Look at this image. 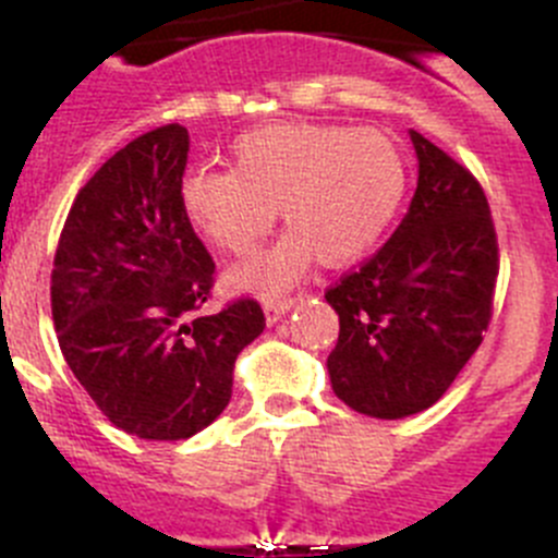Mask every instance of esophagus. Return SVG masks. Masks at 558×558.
<instances>
[{"mask_svg": "<svg viewBox=\"0 0 558 558\" xmlns=\"http://www.w3.org/2000/svg\"><path fill=\"white\" fill-rule=\"evenodd\" d=\"M294 305V300H289V296H272V300L264 302V313H267V324H275V320H280L286 315V311Z\"/></svg>", "mask_w": 558, "mask_h": 558, "instance_id": "34e87169", "label": "esophagus"}]
</instances>
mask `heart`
I'll list each match as a JSON object with an SVG mask.
<instances>
[{
  "label": "heart",
  "mask_w": 558,
  "mask_h": 558,
  "mask_svg": "<svg viewBox=\"0 0 558 558\" xmlns=\"http://www.w3.org/2000/svg\"><path fill=\"white\" fill-rule=\"evenodd\" d=\"M232 159L234 170L185 174L180 207L199 238L229 256H251L283 207L291 232L238 272L253 291L286 289L315 256L348 264L367 253L408 189L402 148L369 126L269 123L240 134Z\"/></svg>",
  "instance_id": "1"
}]
</instances>
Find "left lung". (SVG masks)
<instances>
[{
  "instance_id": "8db88e82",
  "label": "left lung",
  "mask_w": 558,
  "mask_h": 558,
  "mask_svg": "<svg viewBox=\"0 0 558 558\" xmlns=\"http://www.w3.org/2000/svg\"><path fill=\"white\" fill-rule=\"evenodd\" d=\"M418 185L402 223L326 289L340 337L331 388L356 413L404 418L432 408L483 342L499 243L477 178L418 132Z\"/></svg>"
}]
</instances>
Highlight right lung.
Wrapping results in <instances>:
<instances>
[{
    "label": "right lung",
    "mask_w": 558,
    "mask_h": 558,
    "mask_svg": "<svg viewBox=\"0 0 558 558\" xmlns=\"http://www.w3.org/2000/svg\"><path fill=\"white\" fill-rule=\"evenodd\" d=\"M185 161L180 123L112 154L77 191L50 272L64 362L107 421L143 440L213 424L240 351L267 324L253 296L205 313L216 262L180 207Z\"/></svg>",
    "instance_id": "1"
}]
</instances>
